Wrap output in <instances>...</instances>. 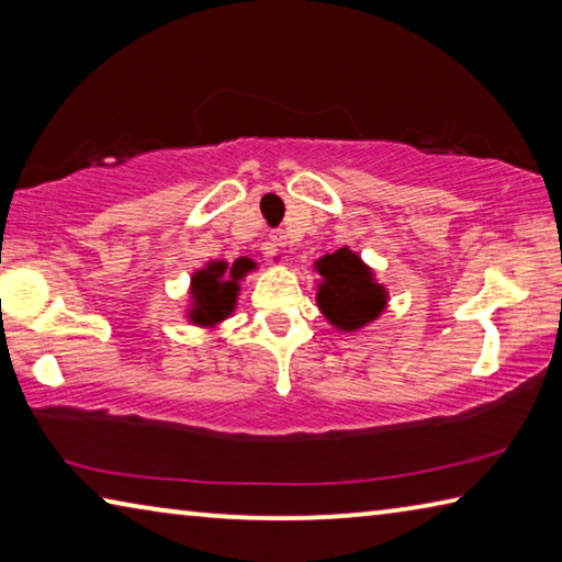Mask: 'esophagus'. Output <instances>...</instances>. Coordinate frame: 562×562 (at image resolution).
I'll list each match as a JSON object with an SVG mask.
<instances>
[{"mask_svg":"<svg viewBox=\"0 0 562 562\" xmlns=\"http://www.w3.org/2000/svg\"><path fill=\"white\" fill-rule=\"evenodd\" d=\"M270 240L274 247H284V243H288V235H284L282 231H272L270 233Z\"/></svg>","mask_w":562,"mask_h":562,"instance_id":"34e87169","label":"esophagus"}]
</instances>
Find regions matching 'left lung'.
Returning a JSON list of instances; mask_svg holds the SVG:
<instances>
[{"mask_svg": "<svg viewBox=\"0 0 562 562\" xmlns=\"http://www.w3.org/2000/svg\"><path fill=\"white\" fill-rule=\"evenodd\" d=\"M322 274L317 284V307L331 327L341 331H357L382 315L386 307L384 284L374 280L369 265L361 262L349 247L325 255L315 262Z\"/></svg>", "mask_w": 562, "mask_h": 562, "instance_id": "8db88e82", "label": "left lung"}]
</instances>
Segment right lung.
I'll list each match as a JSON object with an SVG mask.
<instances>
[{
  "instance_id": "1",
  "label": "right lung",
  "mask_w": 562,
  "mask_h": 562,
  "mask_svg": "<svg viewBox=\"0 0 562 562\" xmlns=\"http://www.w3.org/2000/svg\"><path fill=\"white\" fill-rule=\"evenodd\" d=\"M258 268L250 258L235 262L211 260L203 270H195L190 278V310L188 319L198 327L213 329L235 312L240 282L247 272Z\"/></svg>"
}]
</instances>
